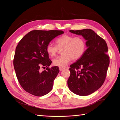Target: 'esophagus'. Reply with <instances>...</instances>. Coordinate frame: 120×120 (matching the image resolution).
<instances>
[{"label":"esophagus","mask_w":120,"mask_h":120,"mask_svg":"<svg viewBox=\"0 0 120 120\" xmlns=\"http://www.w3.org/2000/svg\"><path fill=\"white\" fill-rule=\"evenodd\" d=\"M64 68H59V69H60V71H63Z\"/></svg>","instance_id":"34e87169"}]
</instances>
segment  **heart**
<instances>
[{"label":"heart","instance_id":"obj_1","mask_svg":"<svg viewBox=\"0 0 120 120\" xmlns=\"http://www.w3.org/2000/svg\"><path fill=\"white\" fill-rule=\"evenodd\" d=\"M56 45L50 43L46 46V50L50 57L55 56L61 49L60 56L56 58L52 63L54 66L64 68L72 59L78 60L84 54L86 49V41L84 38L81 36L64 34L56 40Z\"/></svg>","mask_w":120,"mask_h":120}]
</instances>
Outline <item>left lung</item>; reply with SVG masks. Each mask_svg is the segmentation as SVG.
Here are the masks:
<instances>
[{
  "mask_svg": "<svg viewBox=\"0 0 120 120\" xmlns=\"http://www.w3.org/2000/svg\"><path fill=\"white\" fill-rule=\"evenodd\" d=\"M70 31L82 35L86 40L87 49L83 56L70 66L68 86L76 95L87 96L99 89L106 79L110 64L108 46L106 41L90 29Z\"/></svg>",
  "mask_w": 120,
  "mask_h": 120,
  "instance_id": "left-lung-1",
  "label": "left lung"
}]
</instances>
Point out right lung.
<instances>
[{
	"instance_id": "1",
	"label": "right lung",
	"mask_w": 120,
	"mask_h": 120,
	"mask_svg": "<svg viewBox=\"0 0 120 120\" xmlns=\"http://www.w3.org/2000/svg\"><path fill=\"white\" fill-rule=\"evenodd\" d=\"M62 30H34L29 32L17 45L13 60L16 77L26 92L41 97L51 91L53 81L59 73L56 66L49 68L52 61L46 50V46ZM47 67L41 71L40 68Z\"/></svg>"
}]
</instances>
